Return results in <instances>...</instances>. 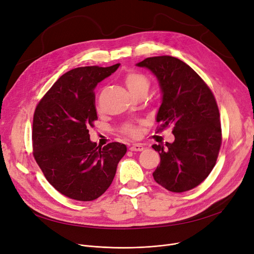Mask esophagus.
Instances as JSON below:
<instances>
[{
  "label": "esophagus",
  "mask_w": 254,
  "mask_h": 254,
  "mask_svg": "<svg viewBox=\"0 0 254 254\" xmlns=\"http://www.w3.org/2000/svg\"><path fill=\"white\" fill-rule=\"evenodd\" d=\"M129 150L130 151H143L144 147L141 144H132L129 146Z\"/></svg>",
  "instance_id": "1"
}]
</instances>
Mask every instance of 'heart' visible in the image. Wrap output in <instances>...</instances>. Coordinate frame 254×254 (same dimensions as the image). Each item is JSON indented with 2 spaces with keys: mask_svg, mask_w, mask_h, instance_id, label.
<instances>
[{
  "mask_svg": "<svg viewBox=\"0 0 254 254\" xmlns=\"http://www.w3.org/2000/svg\"><path fill=\"white\" fill-rule=\"evenodd\" d=\"M124 81L131 93H136L142 89H148L149 86V80L143 73L129 70L125 73L124 75ZM123 132L125 134L135 137L138 135V129L131 125H126L123 127Z\"/></svg>",
  "mask_w": 254,
  "mask_h": 254,
  "instance_id": "1",
  "label": "heart"
}]
</instances>
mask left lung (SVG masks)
Returning <instances> with one entry per match:
<instances>
[{
	"label": "left lung",
	"mask_w": 254,
	"mask_h": 254,
	"mask_svg": "<svg viewBox=\"0 0 254 254\" xmlns=\"http://www.w3.org/2000/svg\"><path fill=\"white\" fill-rule=\"evenodd\" d=\"M157 78L162 105L157 131L173 127L175 141L152 145L161 163L154 180L173 192L190 190L201 184L214 168L221 145L220 116L211 89L191 68L179 59L162 56L137 64Z\"/></svg>",
	"instance_id": "left-lung-1"
}]
</instances>
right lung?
Segmentation results:
<instances>
[{
    "label": "right lung",
    "mask_w": 254,
    "mask_h": 254,
    "mask_svg": "<svg viewBox=\"0 0 254 254\" xmlns=\"http://www.w3.org/2000/svg\"><path fill=\"white\" fill-rule=\"evenodd\" d=\"M118 66H80L66 72L36 107L34 157L53 188L76 201H93L108 190L127 152L119 142L100 147L88 134L98 119L93 90Z\"/></svg>",
    "instance_id": "1"
}]
</instances>
